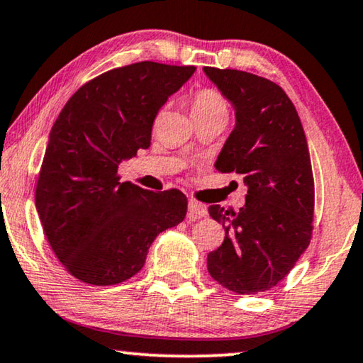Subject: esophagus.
<instances>
[{
	"label": "esophagus",
	"mask_w": 363,
	"mask_h": 363,
	"mask_svg": "<svg viewBox=\"0 0 363 363\" xmlns=\"http://www.w3.org/2000/svg\"><path fill=\"white\" fill-rule=\"evenodd\" d=\"M187 210L189 215L194 216V218H202V216L207 215V207H205L203 203L197 202V200H189Z\"/></svg>",
	"instance_id": "obj_1"
}]
</instances>
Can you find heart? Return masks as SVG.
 Wrapping results in <instances>:
<instances>
[{"label": "heart", "instance_id": "heart-1", "mask_svg": "<svg viewBox=\"0 0 363 363\" xmlns=\"http://www.w3.org/2000/svg\"><path fill=\"white\" fill-rule=\"evenodd\" d=\"M191 113L196 122L210 121V118H220L228 121L230 106L218 91L205 88L199 89L191 99Z\"/></svg>", "mask_w": 363, "mask_h": 363}]
</instances>
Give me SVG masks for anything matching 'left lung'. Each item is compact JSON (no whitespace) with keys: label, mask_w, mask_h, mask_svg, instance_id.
Masks as SVG:
<instances>
[{"label":"left lung","mask_w":363,"mask_h":363,"mask_svg":"<svg viewBox=\"0 0 363 363\" xmlns=\"http://www.w3.org/2000/svg\"><path fill=\"white\" fill-rule=\"evenodd\" d=\"M235 107L236 123L215 167L236 172L247 187L245 207L210 205L225 241L208 252L212 279L235 294L277 285L310 245L315 181L305 130L285 91L257 74L203 67Z\"/></svg>","instance_id":"obj_1"}]
</instances>
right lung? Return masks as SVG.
<instances>
[{"instance_id": "add662e5", "label": "right lung", "mask_w": 363, "mask_h": 363, "mask_svg": "<svg viewBox=\"0 0 363 363\" xmlns=\"http://www.w3.org/2000/svg\"><path fill=\"white\" fill-rule=\"evenodd\" d=\"M194 72L156 62L113 68L81 86L53 123L35 207L48 245L81 282H125L155 238L186 216L181 191H145L117 171L150 147L156 113Z\"/></svg>"}]
</instances>
